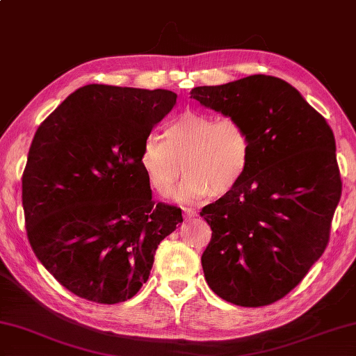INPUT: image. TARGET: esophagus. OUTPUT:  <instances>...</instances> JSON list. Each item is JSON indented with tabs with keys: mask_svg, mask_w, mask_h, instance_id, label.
<instances>
[{
	"mask_svg": "<svg viewBox=\"0 0 356 356\" xmlns=\"http://www.w3.org/2000/svg\"><path fill=\"white\" fill-rule=\"evenodd\" d=\"M183 211H184V216L187 218H192V217L197 216V211L193 209V207H183Z\"/></svg>",
	"mask_w": 356,
	"mask_h": 356,
	"instance_id": "obj_1",
	"label": "esophagus"
}]
</instances>
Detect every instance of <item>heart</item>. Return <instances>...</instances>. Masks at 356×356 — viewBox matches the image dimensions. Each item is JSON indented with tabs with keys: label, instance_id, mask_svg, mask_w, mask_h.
Wrapping results in <instances>:
<instances>
[{
	"label": "heart",
	"instance_id": "1",
	"mask_svg": "<svg viewBox=\"0 0 356 356\" xmlns=\"http://www.w3.org/2000/svg\"><path fill=\"white\" fill-rule=\"evenodd\" d=\"M161 138H145L139 153L140 169L161 197L172 195L183 170L178 198L186 201L225 195L246 175L251 138L236 118L186 110L165 124Z\"/></svg>",
	"mask_w": 356,
	"mask_h": 356
}]
</instances>
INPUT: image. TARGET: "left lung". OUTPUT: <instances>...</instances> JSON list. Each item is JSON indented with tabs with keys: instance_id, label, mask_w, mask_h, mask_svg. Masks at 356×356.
Listing matches in <instances>:
<instances>
[{
	"instance_id": "1",
	"label": "left lung",
	"mask_w": 356,
	"mask_h": 356,
	"mask_svg": "<svg viewBox=\"0 0 356 356\" xmlns=\"http://www.w3.org/2000/svg\"><path fill=\"white\" fill-rule=\"evenodd\" d=\"M191 97L236 118L251 138L243 179L200 212L212 229L201 256L206 282L231 304L270 305L299 285L330 238L343 189L333 131L273 76L197 86Z\"/></svg>"
}]
</instances>
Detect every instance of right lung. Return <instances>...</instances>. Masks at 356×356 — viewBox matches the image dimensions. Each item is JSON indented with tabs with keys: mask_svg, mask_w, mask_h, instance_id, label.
<instances>
[{
	"mask_svg": "<svg viewBox=\"0 0 356 356\" xmlns=\"http://www.w3.org/2000/svg\"><path fill=\"white\" fill-rule=\"evenodd\" d=\"M169 90L86 85L46 118L23 173L26 232L60 285L97 304L131 299L158 245L183 223L152 200L140 147L169 115Z\"/></svg>",
	"mask_w": 356,
	"mask_h": 356,
	"instance_id": "right-lung-1",
	"label": "right lung"
}]
</instances>
